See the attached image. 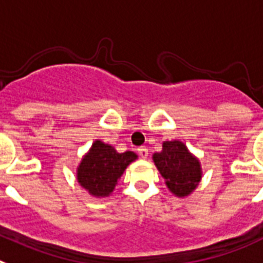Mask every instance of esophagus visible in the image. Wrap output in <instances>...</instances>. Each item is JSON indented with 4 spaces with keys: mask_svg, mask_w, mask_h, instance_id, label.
I'll return each mask as SVG.
<instances>
[{
    "mask_svg": "<svg viewBox=\"0 0 263 263\" xmlns=\"http://www.w3.org/2000/svg\"><path fill=\"white\" fill-rule=\"evenodd\" d=\"M138 154L140 155L141 159H147V157H148V149L145 147H140V148H138Z\"/></svg>",
    "mask_w": 263,
    "mask_h": 263,
    "instance_id": "obj_1",
    "label": "esophagus"
}]
</instances>
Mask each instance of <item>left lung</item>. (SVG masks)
<instances>
[{
  "instance_id": "obj_1",
  "label": "left lung",
  "mask_w": 263,
  "mask_h": 263,
  "mask_svg": "<svg viewBox=\"0 0 263 263\" xmlns=\"http://www.w3.org/2000/svg\"><path fill=\"white\" fill-rule=\"evenodd\" d=\"M155 165L176 196L189 195L201 180L200 161L180 140L164 141L163 151L154 155Z\"/></svg>"
}]
</instances>
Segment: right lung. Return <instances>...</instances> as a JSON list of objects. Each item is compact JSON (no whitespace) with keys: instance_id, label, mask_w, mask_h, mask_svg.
I'll return each instance as SVG.
<instances>
[{"instance_id":"add662e5","label":"right lung","mask_w":263,"mask_h":263,"mask_svg":"<svg viewBox=\"0 0 263 263\" xmlns=\"http://www.w3.org/2000/svg\"><path fill=\"white\" fill-rule=\"evenodd\" d=\"M136 154L127 151L116 152L115 148L103 141H93L90 152L78 166L77 179L88 193L95 197H107L115 189L118 179L136 159Z\"/></svg>"}]
</instances>
